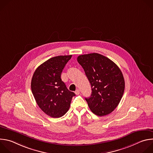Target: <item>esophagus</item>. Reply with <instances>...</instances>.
Masks as SVG:
<instances>
[{
    "label": "esophagus",
    "mask_w": 153,
    "mask_h": 153,
    "mask_svg": "<svg viewBox=\"0 0 153 153\" xmlns=\"http://www.w3.org/2000/svg\"><path fill=\"white\" fill-rule=\"evenodd\" d=\"M75 94H76V95H79V94H80V90H76V91H75Z\"/></svg>",
    "instance_id": "34e87169"
}]
</instances>
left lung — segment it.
I'll use <instances>...</instances> for the list:
<instances>
[{
	"instance_id": "8db88e82",
	"label": "left lung",
	"mask_w": 153,
	"mask_h": 153,
	"mask_svg": "<svg viewBox=\"0 0 153 153\" xmlns=\"http://www.w3.org/2000/svg\"><path fill=\"white\" fill-rule=\"evenodd\" d=\"M77 62L91 86V96L85 98L90 109L99 116L111 113L119 105L125 90L121 70L111 60L98 53L79 56Z\"/></svg>"
}]
</instances>
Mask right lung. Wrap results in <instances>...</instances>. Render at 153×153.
Masks as SVG:
<instances>
[{
  "mask_svg": "<svg viewBox=\"0 0 153 153\" xmlns=\"http://www.w3.org/2000/svg\"><path fill=\"white\" fill-rule=\"evenodd\" d=\"M72 55L59 56L43 62L34 71L31 83V91L37 104L48 116H63L70 108L76 94L67 88L61 73Z\"/></svg>",
  "mask_w": 153,
  "mask_h": 153,
  "instance_id": "right-lung-1",
  "label": "right lung"
}]
</instances>
